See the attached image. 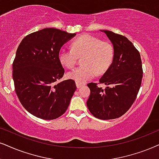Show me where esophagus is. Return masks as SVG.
Returning <instances> with one entry per match:
<instances>
[{
	"mask_svg": "<svg viewBox=\"0 0 159 159\" xmlns=\"http://www.w3.org/2000/svg\"><path fill=\"white\" fill-rule=\"evenodd\" d=\"M76 86H77V88H81L82 86H83V84H81V83H78V82H76Z\"/></svg>",
	"mask_w": 159,
	"mask_h": 159,
	"instance_id": "esophagus-1",
	"label": "esophagus"
}]
</instances>
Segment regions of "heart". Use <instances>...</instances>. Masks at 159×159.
I'll use <instances>...</instances> for the list:
<instances>
[{"label":"heart","instance_id":"b5f03b06","mask_svg":"<svg viewBox=\"0 0 159 159\" xmlns=\"http://www.w3.org/2000/svg\"><path fill=\"white\" fill-rule=\"evenodd\" d=\"M72 49L61 48L58 58L64 67L72 69L77 63L78 56H82V64L67 73V78L78 83H85L93 78L96 73H105L114 59V48L109 42L102 41L89 34L80 36L71 44Z\"/></svg>","mask_w":159,"mask_h":159}]
</instances>
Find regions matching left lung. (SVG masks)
Listing matches in <instances>:
<instances>
[{
    "label": "left lung",
    "instance_id": "1",
    "mask_svg": "<svg viewBox=\"0 0 159 159\" xmlns=\"http://www.w3.org/2000/svg\"><path fill=\"white\" fill-rule=\"evenodd\" d=\"M113 44L114 59L111 67L99 80L89 83L90 95L86 105L91 114L100 120L120 117L135 101L142 84L143 70L139 52L124 36L102 30Z\"/></svg>",
    "mask_w": 159,
    "mask_h": 159
}]
</instances>
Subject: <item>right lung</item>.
Returning <instances> with one entry per match:
<instances>
[{
    "label": "right lung",
    "mask_w": 159,
    "mask_h": 159,
    "mask_svg": "<svg viewBox=\"0 0 159 159\" xmlns=\"http://www.w3.org/2000/svg\"><path fill=\"white\" fill-rule=\"evenodd\" d=\"M75 34L47 28L23 38L12 65L15 92L24 108L43 120H55L67 111L76 87L75 81L59 83L65 69L58 55Z\"/></svg>",
    "instance_id": "right-lung-1"
}]
</instances>
